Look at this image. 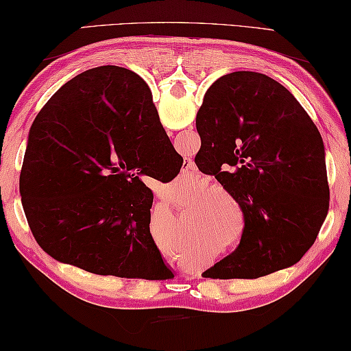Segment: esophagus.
<instances>
[{"instance_id": "esophagus-1", "label": "esophagus", "mask_w": 351, "mask_h": 351, "mask_svg": "<svg viewBox=\"0 0 351 351\" xmlns=\"http://www.w3.org/2000/svg\"><path fill=\"white\" fill-rule=\"evenodd\" d=\"M182 171H184V174H186L188 177H190V179L193 180V179H196L197 180V169H196V166H195V163H193L191 160H185L184 161V167H182Z\"/></svg>"}]
</instances>
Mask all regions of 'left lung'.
Returning a JSON list of instances; mask_svg holds the SVG:
<instances>
[{
    "mask_svg": "<svg viewBox=\"0 0 351 351\" xmlns=\"http://www.w3.org/2000/svg\"><path fill=\"white\" fill-rule=\"evenodd\" d=\"M196 130L197 167L243 213L239 247L202 276L258 278L296 264L329 209L323 139L299 101L266 74L236 71L206 91Z\"/></svg>",
    "mask_w": 351,
    "mask_h": 351,
    "instance_id": "8db88e82",
    "label": "left lung"
}]
</instances>
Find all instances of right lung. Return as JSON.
I'll use <instances>...</instances> for the list:
<instances>
[{
	"mask_svg": "<svg viewBox=\"0 0 351 351\" xmlns=\"http://www.w3.org/2000/svg\"><path fill=\"white\" fill-rule=\"evenodd\" d=\"M23 166L22 206L45 253L98 276L174 277L139 176L172 180L182 156L138 74L99 66L66 82L34 119Z\"/></svg>",
	"mask_w": 351,
	"mask_h": 351,
	"instance_id": "obj_1",
	"label": "right lung"
}]
</instances>
